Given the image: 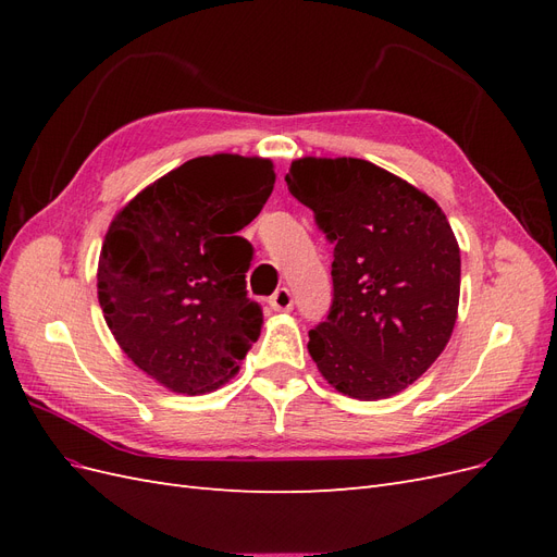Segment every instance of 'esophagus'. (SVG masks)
<instances>
[{
	"mask_svg": "<svg viewBox=\"0 0 557 557\" xmlns=\"http://www.w3.org/2000/svg\"><path fill=\"white\" fill-rule=\"evenodd\" d=\"M269 307L274 311H290L293 309V295L288 288H278L272 297H269Z\"/></svg>",
	"mask_w": 557,
	"mask_h": 557,
	"instance_id": "34e87169",
	"label": "esophagus"
}]
</instances>
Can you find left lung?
Returning a JSON list of instances; mask_svg holds the SVG:
<instances>
[{
  "instance_id": "8db88e82",
  "label": "left lung",
  "mask_w": 557,
  "mask_h": 557,
  "mask_svg": "<svg viewBox=\"0 0 557 557\" xmlns=\"http://www.w3.org/2000/svg\"><path fill=\"white\" fill-rule=\"evenodd\" d=\"M288 190L334 244L332 307L309 332L318 372L356 399H383L446 348L460 301V248L444 211L358 158H301Z\"/></svg>"
}]
</instances>
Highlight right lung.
Wrapping results in <instances>:
<instances>
[{"label":"right lung","instance_id":"add662e5","mask_svg":"<svg viewBox=\"0 0 557 557\" xmlns=\"http://www.w3.org/2000/svg\"><path fill=\"white\" fill-rule=\"evenodd\" d=\"M274 181L272 160L195 158L150 183L109 225L99 307L125 356L174 393L221 387L258 342L262 309L246 293L252 246L239 232Z\"/></svg>","mask_w":557,"mask_h":557}]
</instances>
